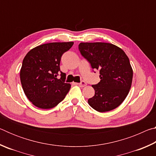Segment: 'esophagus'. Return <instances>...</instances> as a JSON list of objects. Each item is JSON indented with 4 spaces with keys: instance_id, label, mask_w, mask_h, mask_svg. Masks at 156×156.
Segmentation results:
<instances>
[{
    "instance_id": "esophagus-1",
    "label": "esophagus",
    "mask_w": 156,
    "mask_h": 156,
    "mask_svg": "<svg viewBox=\"0 0 156 156\" xmlns=\"http://www.w3.org/2000/svg\"><path fill=\"white\" fill-rule=\"evenodd\" d=\"M78 85L79 87H85V86L87 85V83H85V82L82 81L81 83H78Z\"/></svg>"
}]
</instances>
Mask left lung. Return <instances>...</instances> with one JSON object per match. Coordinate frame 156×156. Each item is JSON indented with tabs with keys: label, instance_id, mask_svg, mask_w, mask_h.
I'll return each instance as SVG.
<instances>
[{
	"label": "left lung",
	"instance_id": "left-lung-1",
	"mask_svg": "<svg viewBox=\"0 0 156 156\" xmlns=\"http://www.w3.org/2000/svg\"><path fill=\"white\" fill-rule=\"evenodd\" d=\"M78 48L92 69L100 70V81L92 85L95 95L88 100L89 105L99 112L115 109L131 87L133 69L128 56L120 47L107 43H80Z\"/></svg>",
	"mask_w": 156,
	"mask_h": 156
}]
</instances>
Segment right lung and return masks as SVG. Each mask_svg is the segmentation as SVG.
<instances>
[{
    "label": "right lung",
    "instance_id": "add662e5",
    "mask_svg": "<svg viewBox=\"0 0 156 156\" xmlns=\"http://www.w3.org/2000/svg\"><path fill=\"white\" fill-rule=\"evenodd\" d=\"M73 42L50 43L37 46L23 59L20 78L25 96L36 107L51 109L60 103L69 91L71 84L65 83L66 74L60 72L62 54ZM61 73V78L57 76Z\"/></svg>",
    "mask_w": 156,
    "mask_h": 156
}]
</instances>
